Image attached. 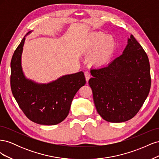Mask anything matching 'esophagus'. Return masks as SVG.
<instances>
[{
  "label": "esophagus",
  "mask_w": 159,
  "mask_h": 159,
  "mask_svg": "<svg viewBox=\"0 0 159 159\" xmlns=\"http://www.w3.org/2000/svg\"><path fill=\"white\" fill-rule=\"evenodd\" d=\"M85 80H86V81H87V82H88V81H89L90 77H91L90 73L89 71H85Z\"/></svg>",
  "instance_id": "esophagus-1"
}]
</instances>
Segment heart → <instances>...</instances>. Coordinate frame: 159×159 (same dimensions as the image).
<instances>
[{
    "label": "heart",
    "mask_w": 159,
    "mask_h": 159,
    "mask_svg": "<svg viewBox=\"0 0 159 159\" xmlns=\"http://www.w3.org/2000/svg\"><path fill=\"white\" fill-rule=\"evenodd\" d=\"M117 50V42L111 36L102 32H91L84 44L83 50L91 55V64L97 67L107 66Z\"/></svg>",
    "instance_id": "heart-1"
}]
</instances>
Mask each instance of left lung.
Returning <instances> with one entry per match:
<instances>
[{
  "mask_svg": "<svg viewBox=\"0 0 159 159\" xmlns=\"http://www.w3.org/2000/svg\"><path fill=\"white\" fill-rule=\"evenodd\" d=\"M123 54L107 66L91 70L89 80L98 113L111 123L135 116L148 95L151 79L148 56L131 34Z\"/></svg>",
  "mask_w": 159,
  "mask_h": 159,
  "instance_id": "left-lung-1",
  "label": "left lung"
}]
</instances>
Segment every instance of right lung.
<instances>
[{
  "mask_svg": "<svg viewBox=\"0 0 159 159\" xmlns=\"http://www.w3.org/2000/svg\"><path fill=\"white\" fill-rule=\"evenodd\" d=\"M25 41V36L14 51L11 62L14 98L30 121L44 125L58 124L68 116L74 95L86 83L84 72L66 75L45 84L26 79L21 66Z\"/></svg>",
  "mask_w": 159,
  "mask_h": 159,
  "instance_id": "add662e5",
  "label": "right lung"
}]
</instances>
